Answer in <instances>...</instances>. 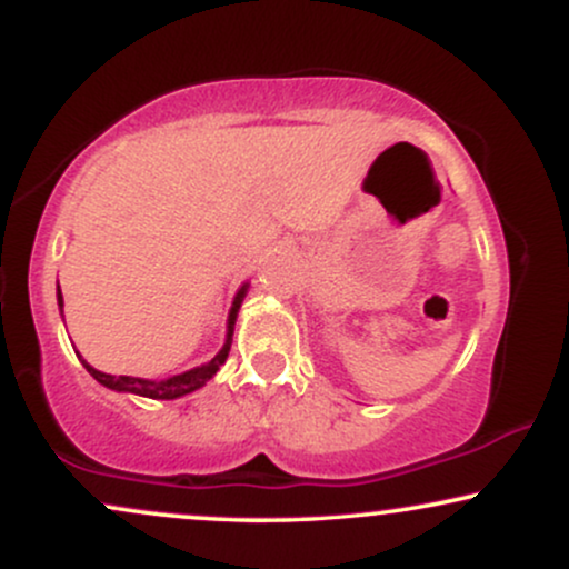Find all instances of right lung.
<instances>
[{
  "mask_svg": "<svg viewBox=\"0 0 569 569\" xmlns=\"http://www.w3.org/2000/svg\"><path fill=\"white\" fill-rule=\"evenodd\" d=\"M246 289L238 291V297H234L232 302V310H230V318H227V339H224V348H221L217 356L211 358L208 363H202L198 369H189L184 375H176V377H168V380H141V377H114V375H103V371H98L90 367L88 361L84 363V369L90 371V377H96L98 382L103 385V388L109 390H120V393H136V396H143V398H179V396H187L192 393V390H198L211 380L213 375H217L221 363L227 361V356H230V345H232V331H234V318H238V310L240 305H243V297H246ZM58 307H63V297H61V289H58Z\"/></svg>",
  "mask_w": 569,
  "mask_h": 569,
  "instance_id": "add662e5",
  "label": "right lung"
}]
</instances>
